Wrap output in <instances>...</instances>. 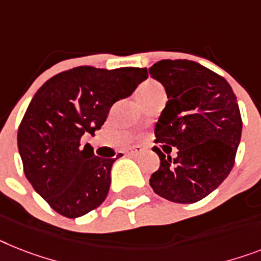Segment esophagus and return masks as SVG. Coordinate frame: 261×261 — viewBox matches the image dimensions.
I'll use <instances>...</instances> for the list:
<instances>
[{"mask_svg": "<svg viewBox=\"0 0 261 261\" xmlns=\"http://www.w3.org/2000/svg\"><path fill=\"white\" fill-rule=\"evenodd\" d=\"M141 150H143V148H141V146L136 145V146H130V148H128L125 152H126V154H129V156H137L139 153H141Z\"/></svg>", "mask_w": 261, "mask_h": 261, "instance_id": "1", "label": "esophagus"}]
</instances>
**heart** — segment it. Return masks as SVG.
Returning <instances> with one entry per match:
<instances>
[{
  "instance_id": "1",
  "label": "heart",
  "mask_w": 261,
  "mask_h": 261,
  "mask_svg": "<svg viewBox=\"0 0 261 261\" xmlns=\"http://www.w3.org/2000/svg\"><path fill=\"white\" fill-rule=\"evenodd\" d=\"M156 92H163V87H161L160 84L154 83V81H149V83L144 84V85H141V88L139 90L140 100L144 98V97L149 96V94L156 93Z\"/></svg>"
}]
</instances>
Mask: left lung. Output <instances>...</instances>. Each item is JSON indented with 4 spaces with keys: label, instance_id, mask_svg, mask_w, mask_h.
Returning a JSON list of instances; mask_svg holds the SVG:
<instances>
[{
    "label": "left lung",
    "instance_id": "1",
    "mask_svg": "<svg viewBox=\"0 0 261 261\" xmlns=\"http://www.w3.org/2000/svg\"><path fill=\"white\" fill-rule=\"evenodd\" d=\"M149 74L168 101L154 128L160 167L149 178L154 193L178 204L197 203L227 178L242 137V115L231 85L189 60H161ZM178 156H169L171 146ZM167 149L165 150V148Z\"/></svg>",
    "mask_w": 261,
    "mask_h": 261
}]
</instances>
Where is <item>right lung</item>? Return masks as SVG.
<instances>
[{
  "instance_id": "1",
  "label": "right lung",
  "mask_w": 261,
  "mask_h": 261,
  "mask_svg": "<svg viewBox=\"0 0 261 261\" xmlns=\"http://www.w3.org/2000/svg\"><path fill=\"white\" fill-rule=\"evenodd\" d=\"M146 77V68L77 66L49 79L34 94L17 143L23 173L51 210L74 219L104 203L112 165L121 153L96 156L89 144L81 146V137L100 129L112 105Z\"/></svg>"
}]
</instances>
